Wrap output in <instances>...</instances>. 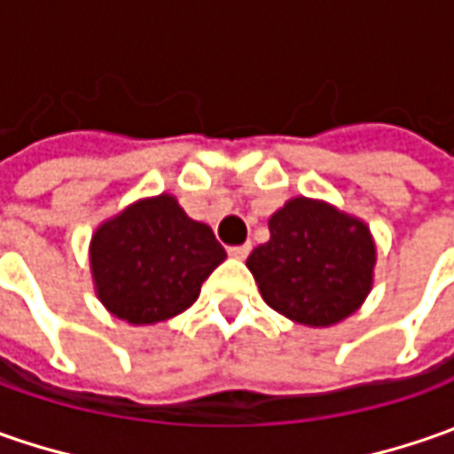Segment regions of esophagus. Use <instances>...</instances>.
<instances>
[{"mask_svg":"<svg viewBox=\"0 0 454 454\" xmlns=\"http://www.w3.org/2000/svg\"><path fill=\"white\" fill-rule=\"evenodd\" d=\"M250 250H253V245H250V242H245V245H235V247H230V254L237 257V260H245V257L250 254Z\"/></svg>","mask_w":454,"mask_h":454,"instance_id":"1","label":"esophagus"}]
</instances>
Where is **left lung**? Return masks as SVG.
I'll return each instance as SVG.
<instances>
[{"label": "left lung", "mask_w": 454, "mask_h": 454, "mask_svg": "<svg viewBox=\"0 0 454 454\" xmlns=\"http://www.w3.org/2000/svg\"><path fill=\"white\" fill-rule=\"evenodd\" d=\"M270 239L247 268L262 301L313 328L348 318L374 283L376 245L361 219L318 200L286 201L268 222Z\"/></svg>", "instance_id": "8db88e82"}]
</instances>
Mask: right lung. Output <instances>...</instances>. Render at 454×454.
Instances as JSON below:
<instances>
[{"mask_svg": "<svg viewBox=\"0 0 454 454\" xmlns=\"http://www.w3.org/2000/svg\"><path fill=\"white\" fill-rule=\"evenodd\" d=\"M227 257L215 232L186 217L171 194L126 207L90 239V270L100 303L133 325L179 316Z\"/></svg>", "mask_w": 454, "mask_h": 454, "instance_id": "add662e5", "label": "right lung"}]
</instances>
